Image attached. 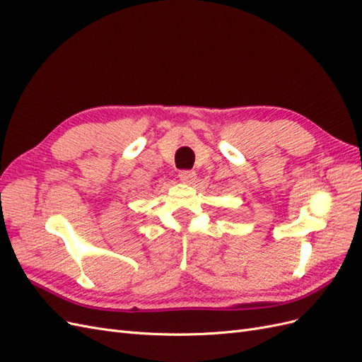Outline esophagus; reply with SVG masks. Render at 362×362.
<instances>
[{
    "instance_id": "obj_1",
    "label": "esophagus",
    "mask_w": 362,
    "mask_h": 362,
    "mask_svg": "<svg viewBox=\"0 0 362 362\" xmlns=\"http://www.w3.org/2000/svg\"><path fill=\"white\" fill-rule=\"evenodd\" d=\"M196 177V173L193 170H180V178L182 182H187V184H192L193 180Z\"/></svg>"
}]
</instances>
